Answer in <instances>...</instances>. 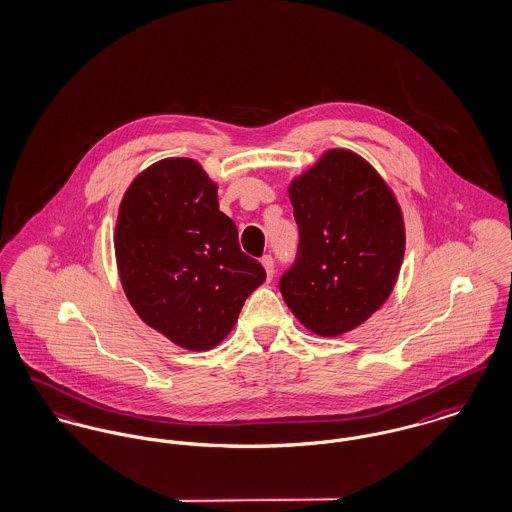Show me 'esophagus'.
I'll list each match as a JSON object with an SVG mask.
<instances>
[{
    "label": "esophagus",
    "mask_w": 512,
    "mask_h": 512,
    "mask_svg": "<svg viewBox=\"0 0 512 512\" xmlns=\"http://www.w3.org/2000/svg\"><path fill=\"white\" fill-rule=\"evenodd\" d=\"M260 262H262V266H264V270H266V276H268V281H270V279L274 278V272H276V270H274V258L266 254V256H262Z\"/></svg>",
    "instance_id": "obj_1"
}]
</instances>
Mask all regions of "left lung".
Returning a JSON list of instances; mask_svg holds the SVG:
<instances>
[{"instance_id":"8db88e82","label":"left lung","mask_w":512,"mask_h":512,"mask_svg":"<svg viewBox=\"0 0 512 512\" xmlns=\"http://www.w3.org/2000/svg\"><path fill=\"white\" fill-rule=\"evenodd\" d=\"M299 246L279 279L301 325L340 336L387 301L405 256L401 207L383 178L352 150L332 148L289 186Z\"/></svg>"}]
</instances>
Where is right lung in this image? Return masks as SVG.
Segmentation results:
<instances>
[{"instance_id":"add662e5","label":"right lung","mask_w":512,"mask_h":512,"mask_svg":"<svg viewBox=\"0 0 512 512\" xmlns=\"http://www.w3.org/2000/svg\"><path fill=\"white\" fill-rule=\"evenodd\" d=\"M115 258L140 319L191 352L223 342L266 279L219 211L217 184L191 158H164L133 180L117 215Z\"/></svg>"}]
</instances>
